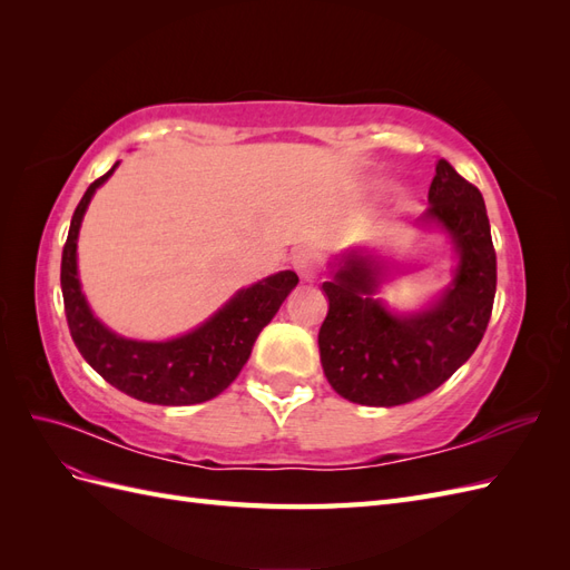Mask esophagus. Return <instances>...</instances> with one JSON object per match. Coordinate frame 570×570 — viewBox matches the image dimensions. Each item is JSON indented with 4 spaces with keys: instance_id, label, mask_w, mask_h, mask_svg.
<instances>
[{
    "instance_id": "1",
    "label": "esophagus",
    "mask_w": 570,
    "mask_h": 570,
    "mask_svg": "<svg viewBox=\"0 0 570 570\" xmlns=\"http://www.w3.org/2000/svg\"><path fill=\"white\" fill-rule=\"evenodd\" d=\"M292 266L299 273L302 281H312L316 278L318 266H321V254L312 247H302L295 254H292Z\"/></svg>"
}]
</instances>
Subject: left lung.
I'll return each mask as SVG.
<instances>
[{
	"label": "left lung",
	"mask_w": 570,
	"mask_h": 570,
	"mask_svg": "<svg viewBox=\"0 0 570 570\" xmlns=\"http://www.w3.org/2000/svg\"><path fill=\"white\" fill-rule=\"evenodd\" d=\"M423 218L450 230L459 249L452 287L419 316H392L371 299L368 258L350 254L323 283L327 316L318 331L327 383L366 406L409 404L438 390L471 358L488 331L497 292V254L480 189L440 159Z\"/></svg>",
	"instance_id": "8db88e82"
}]
</instances>
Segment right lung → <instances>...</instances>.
I'll list each match as a JSON object with an SVG mask.
<instances>
[{
    "label": "right lung",
    "mask_w": 570,
    "mask_h": 570,
    "mask_svg": "<svg viewBox=\"0 0 570 570\" xmlns=\"http://www.w3.org/2000/svg\"><path fill=\"white\" fill-rule=\"evenodd\" d=\"M116 168V166H114ZM114 168L97 178L76 206L61 254V292L68 331L82 358L135 400L161 406H185L214 400L243 371L258 333L271 323L297 273L281 271L237 295L197 331L168 342H135L114 335L101 325L85 302L76 271V239L85 209L95 189Z\"/></svg>",
    "instance_id": "obj_1"
}]
</instances>
